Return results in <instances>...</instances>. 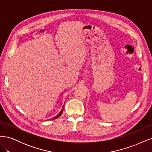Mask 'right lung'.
<instances>
[{
    "label": "right lung",
    "instance_id": "1",
    "mask_svg": "<svg viewBox=\"0 0 152 152\" xmlns=\"http://www.w3.org/2000/svg\"><path fill=\"white\" fill-rule=\"evenodd\" d=\"M62 114V111L60 112V113H59L58 115L57 116H56V117H54V118H54V119H56V118H58L59 116H60Z\"/></svg>",
    "mask_w": 152,
    "mask_h": 152
}]
</instances>
